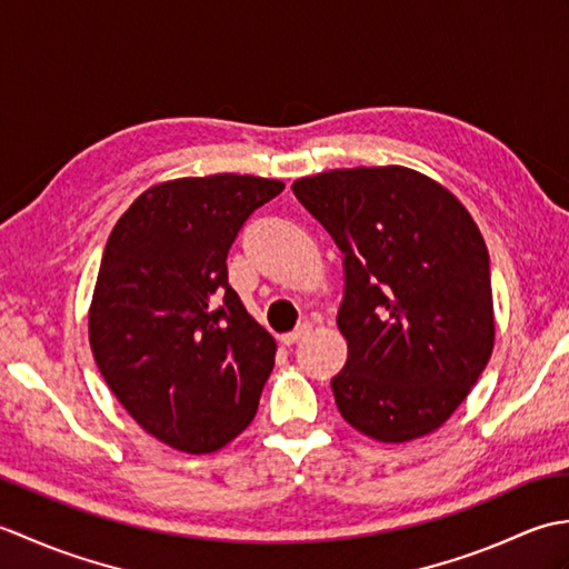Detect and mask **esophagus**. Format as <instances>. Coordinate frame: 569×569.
<instances>
[{"mask_svg": "<svg viewBox=\"0 0 569 569\" xmlns=\"http://www.w3.org/2000/svg\"><path fill=\"white\" fill-rule=\"evenodd\" d=\"M310 330H312V325H310V322H303V325H298V328H296L293 332H286V335H281V342H283L286 347H291V345H298L300 340H306V337L310 335Z\"/></svg>", "mask_w": 569, "mask_h": 569, "instance_id": "esophagus-1", "label": "esophagus"}]
</instances>
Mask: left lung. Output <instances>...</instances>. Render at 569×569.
Wrapping results in <instances>:
<instances>
[{
  "instance_id": "obj_1",
  "label": "left lung",
  "mask_w": 569,
  "mask_h": 569,
  "mask_svg": "<svg viewBox=\"0 0 569 569\" xmlns=\"http://www.w3.org/2000/svg\"><path fill=\"white\" fill-rule=\"evenodd\" d=\"M296 198L345 253L335 403L355 430L410 442L438 430L489 365V251L467 208L406 166L298 178Z\"/></svg>"
}]
</instances>
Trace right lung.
Segmentation results:
<instances>
[{
  "label": "right lung",
  "mask_w": 569,
  "mask_h": 569,
  "mask_svg": "<svg viewBox=\"0 0 569 569\" xmlns=\"http://www.w3.org/2000/svg\"><path fill=\"white\" fill-rule=\"evenodd\" d=\"M283 180L214 173L151 186L119 217L88 312L94 361L156 440L204 455L257 416L276 340L227 281V251Z\"/></svg>",
  "instance_id": "obj_1"
}]
</instances>
